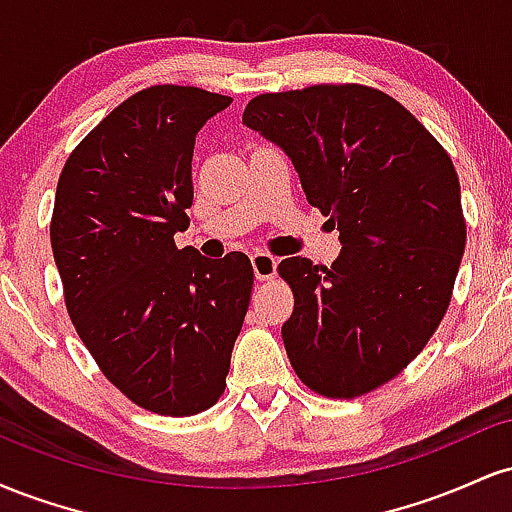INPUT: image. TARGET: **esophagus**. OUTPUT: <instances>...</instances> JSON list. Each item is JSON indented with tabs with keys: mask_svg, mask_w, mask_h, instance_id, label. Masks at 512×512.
<instances>
[{
	"mask_svg": "<svg viewBox=\"0 0 512 512\" xmlns=\"http://www.w3.org/2000/svg\"><path fill=\"white\" fill-rule=\"evenodd\" d=\"M250 262H252V269H255V276L260 281H269L274 279L276 274V257L269 255V252L264 250H257L250 255Z\"/></svg>",
	"mask_w": 512,
	"mask_h": 512,
	"instance_id": "34e87169",
	"label": "esophagus"
}]
</instances>
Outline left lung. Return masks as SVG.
Segmentation results:
<instances>
[{
    "label": "left lung",
    "mask_w": 512,
    "mask_h": 512,
    "mask_svg": "<svg viewBox=\"0 0 512 512\" xmlns=\"http://www.w3.org/2000/svg\"><path fill=\"white\" fill-rule=\"evenodd\" d=\"M243 122L286 151L305 199L342 240L332 267L279 264L293 291L281 327L291 366L317 395L373 392L424 351L450 305L467 223L448 151L363 84L262 93Z\"/></svg>",
    "instance_id": "obj_1"
}]
</instances>
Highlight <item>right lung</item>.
Wrapping results in <instances>:
<instances>
[{
	"mask_svg": "<svg viewBox=\"0 0 512 512\" xmlns=\"http://www.w3.org/2000/svg\"><path fill=\"white\" fill-rule=\"evenodd\" d=\"M231 101L144 88L81 139L57 182L50 243L74 330L105 378L154 414L219 402L250 305L248 255L207 260L173 240L190 226L197 132Z\"/></svg>",
	"mask_w": 512,
	"mask_h": 512,
	"instance_id": "1",
	"label": "right lung"
}]
</instances>
